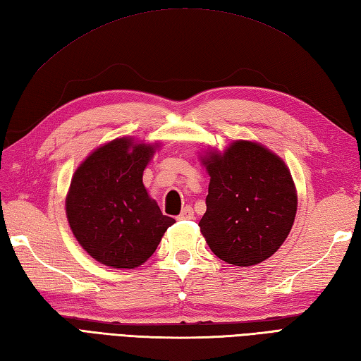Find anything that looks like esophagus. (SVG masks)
I'll return each mask as SVG.
<instances>
[{"label": "esophagus", "instance_id": "obj_1", "mask_svg": "<svg viewBox=\"0 0 361 361\" xmlns=\"http://www.w3.org/2000/svg\"><path fill=\"white\" fill-rule=\"evenodd\" d=\"M178 218L179 219H193L195 218V212H193V209H191V207H185V209L182 210V213H180Z\"/></svg>", "mask_w": 361, "mask_h": 361}]
</instances>
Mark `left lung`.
Segmentation results:
<instances>
[{
	"label": "left lung",
	"mask_w": 361,
	"mask_h": 361,
	"mask_svg": "<svg viewBox=\"0 0 361 361\" xmlns=\"http://www.w3.org/2000/svg\"><path fill=\"white\" fill-rule=\"evenodd\" d=\"M210 176L201 232L212 252L235 267H254L283 245L298 212L290 168L259 142L235 140L224 151L207 148Z\"/></svg>",
	"instance_id": "1"
}]
</instances>
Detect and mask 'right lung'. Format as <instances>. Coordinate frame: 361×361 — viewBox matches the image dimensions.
Masks as SVG:
<instances>
[{
  "mask_svg": "<svg viewBox=\"0 0 361 361\" xmlns=\"http://www.w3.org/2000/svg\"><path fill=\"white\" fill-rule=\"evenodd\" d=\"M160 142L120 137L98 146L71 178L65 212L84 251L116 269H134L156 251L176 221L161 215L143 183Z\"/></svg>",
  "mask_w": 361,
  "mask_h": 361,
  "instance_id": "right-lung-1",
  "label": "right lung"
}]
</instances>
